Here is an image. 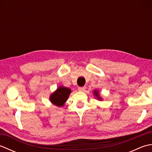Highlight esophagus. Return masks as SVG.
<instances>
[{
	"instance_id": "1",
	"label": "esophagus",
	"mask_w": 152,
	"mask_h": 152,
	"mask_svg": "<svg viewBox=\"0 0 152 152\" xmlns=\"http://www.w3.org/2000/svg\"><path fill=\"white\" fill-rule=\"evenodd\" d=\"M78 90L80 91H84L86 90V87L83 86V87H79L78 88Z\"/></svg>"
}]
</instances>
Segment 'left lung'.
I'll list each match as a JSON object with an SVG mask.
<instances>
[{
    "instance_id": "obj_1",
    "label": "left lung",
    "mask_w": 152,
    "mask_h": 152,
    "mask_svg": "<svg viewBox=\"0 0 152 152\" xmlns=\"http://www.w3.org/2000/svg\"><path fill=\"white\" fill-rule=\"evenodd\" d=\"M94 93H95V95L97 96L98 99H101V98H100V97H99V93H98V91H95L94 92Z\"/></svg>"
}]
</instances>
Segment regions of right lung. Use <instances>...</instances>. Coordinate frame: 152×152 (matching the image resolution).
I'll return each mask as SVG.
<instances>
[{"mask_svg": "<svg viewBox=\"0 0 152 152\" xmlns=\"http://www.w3.org/2000/svg\"><path fill=\"white\" fill-rule=\"evenodd\" d=\"M71 90L64 87H60L57 91L50 96V101L53 104L57 106H62L67 100Z\"/></svg>", "mask_w": 152, "mask_h": 152, "instance_id": "right-lung-1", "label": "right lung"}]
</instances>
